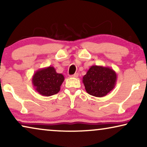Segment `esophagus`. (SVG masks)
<instances>
[{"label": "esophagus", "instance_id": "1", "mask_svg": "<svg viewBox=\"0 0 147 147\" xmlns=\"http://www.w3.org/2000/svg\"><path fill=\"white\" fill-rule=\"evenodd\" d=\"M78 76H79V74H78V73H76V74H74V75L71 76V78H78Z\"/></svg>", "mask_w": 147, "mask_h": 147}]
</instances>
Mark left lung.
<instances>
[{
    "label": "left lung",
    "instance_id": "1",
    "mask_svg": "<svg viewBox=\"0 0 147 147\" xmlns=\"http://www.w3.org/2000/svg\"><path fill=\"white\" fill-rule=\"evenodd\" d=\"M116 81L115 71L101 65L91 66L82 79L87 93L100 98L110 93L115 87Z\"/></svg>",
    "mask_w": 147,
    "mask_h": 147
}]
</instances>
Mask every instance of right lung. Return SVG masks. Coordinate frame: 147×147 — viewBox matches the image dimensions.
Returning <instances> with one entry per match:
<instances>
[{"label":"right lung","mask_w":147,"mask_h":147,"mask_svg":"<svg viewBox=\"0 0 147 147\" xmlns=\"http://www.w3.org/2000/svg\"><path fill=\"white\" fill-rule=\"evenodd\" d=\"M63 81V74L57 73L53 66L38 69L32 78V83L35 90L44 96L57 94Z\"/></svg>","instance_id":"obj_1"}]
</instances>
